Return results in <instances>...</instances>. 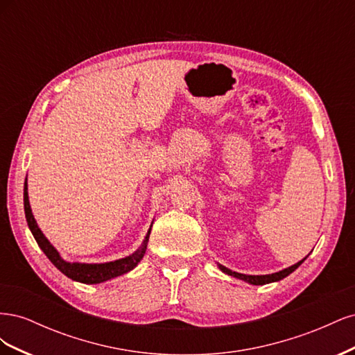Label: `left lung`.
<instances>
[{
  "label": "left lung",
  "instance_id": "8db88e82",
  "mask_svg": "<svg viewBox=\"0 0 355 355\" xmlns=\"http://www.w3.org/2000/svg\"><path fill=\"white\" fill-rule=\"evenodd\" d=\"M306 257H308V256H306ZM306 257H304L302 261H299L297 263H295V265H292V266L284 268V270H282V271L274 272V274H266V275H245V274H240V272L231 271V270H228L227 266H223V265H220V263H218V266H219V270H220L222 272L228 274V275H231V277L239 278V280H243V282L249 283V284H253V286H263V284H268V283H274V282L283 280V278H286L287 275L292 274V272L296 270V268L306 259Z\"/></svg>",
  "mask_w": 355,
  "mask_h": 355
}]
</instances>
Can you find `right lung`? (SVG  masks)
Wrapping results in <instances>:
<instances>
[{
  "instance_id": "obj_1",
  "label": "right lung",
  "mask_w": 355,
  "mask_h": 355,
  "mask_svg": "<svg viewBox=\"0 0 355 355\" xmlns=\"http://www.w3.org/2000/svg\"><path fill=\"white\" fill-rule=\"evenodd\" d=\"M24 206H25V216L28 227L34 235L35 241L38 243L40 249L44 252V254L49 257L50 262L55 265L58 270L65 274L68 278L73 282H80L84 284H99L103 282H108L111 278H115L118 275H123L128 271H132L133 268L137 266V263L142 261V257L146 252V245L149 240V234H151V228L148 230L146 237L144 243L141 244L139 249L132 253L130 256H125L123 259H116L112 262H105V263H81V262H68L63 259L60 253L53 247V244L46 239V235L42 234V231L38 228V223L32 214L31 210V204H29V197H28V176L25 179V187H24Z\"/></svg>"
}]
</instances>
